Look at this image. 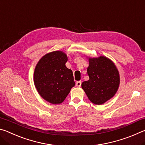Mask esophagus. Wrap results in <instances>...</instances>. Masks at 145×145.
Here are the masks:
<instances>
[{
  "mask_svg": "<svg viewBox=\"0 0 145 145\" xmlns=\"http://www.w3.org/2000/svg\"><path fill=\"white\" fill-rule=\"evenodd\" d=\"M76 86H77V87H80L81 86V82L80 81H77V82H76Z\"/></svg>",
  "mask_w": 145,
  "mask_h": 145,
  "instance_id": "esophagus-1",
  "label": "esophagus"
}]
</instances>
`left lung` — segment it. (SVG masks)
Segmentation results:
<instances>
[{"mask_svg": "<svg viewBox=\"0 0 145 145\" xmlns=\"http://www.w3.org/2000/svg\"><path fill=\"white\" fill-rule=\"evenodd\" d=\"M89 80L82 88L93 104L101 105L114 96L120 85V75L114 63L105 56L89 57Z\"/></svg>", "mask_w": 145, "mask_h": 145, "instance_id": "left-lung-1", "label": "left lung"}]
</instances>
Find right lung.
Masks as SVG:
<instances>
[{
	"instance_id": "obj_1",
	"label": "right lung",
	"mask_w": 145,
	"mask_h": 145,
	"mask_svg": "<svg viewBox=\"0 0 145 145\" xmlns=\"http://www.w3.org/2000/svg\"><path fill=\"white\" fill-rule=\"evenodd\" d=\"M68 57L62 51H54L41 57L36 66L34 82L40 96L52 104L65 100L75 82L73 72L66 67Z\"/></svg>"
}]
</instances>
